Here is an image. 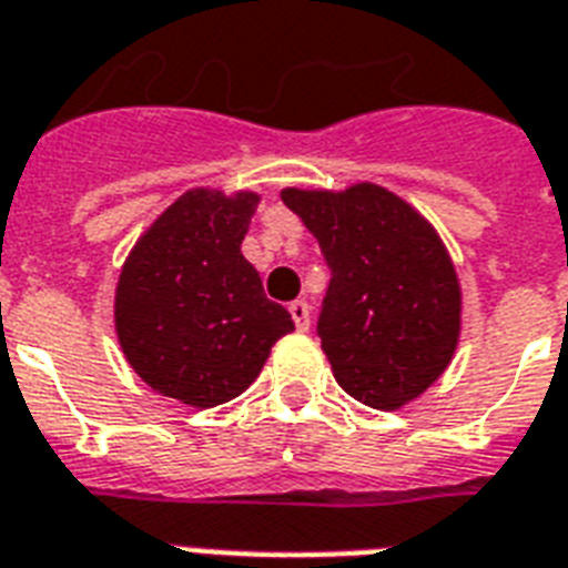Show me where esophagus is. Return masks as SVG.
Wrapping results in <instances>:
<instances>
[{"instance_id":"esophagus-1","label":"esophagus","mask_w":568,"mask_h":568,"mask_svg":"<svg viewBox=\"0 0 568 568\" xmlns=\"http://www.w3.org/2000/svg\"><path fill=\"white\" fill-rule=\"evenodd\" d=\"M288 313H292L297 331H310V303L306 301H292L288 303Z\"/></svg>"}]
</instances>
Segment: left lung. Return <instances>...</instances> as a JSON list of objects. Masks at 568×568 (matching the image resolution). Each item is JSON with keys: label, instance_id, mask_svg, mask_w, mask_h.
Instances as JSON below:
<instances>
[{"label": "left lung", "instance_id": "8db88e82", "mask_svg": "<svg viewBox=\"0 0 568 568\" xmlns=\"http://www.w3.org/2000/svg\"><path fill=\"white\" fill-rule=\"evenodd\" d=\"M283 202L331 267L318 336L333 378L369 408L417 399L444 375L462 331V288L438 232L378 184L288 187Z\"/></svg>", "mask_w": 568, "mask_h": 568}]
</instances>
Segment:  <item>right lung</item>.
Segmentation results:
<instances>
[{"mask_svg":"<svg viewBox=\"0 0 568 568\" xmlns=\"http://www.w3.org/2000/svg\"><path fill=\"white\" fill-rule=\"evenodd\" d=\"M258 196L187 190L130 250L115 288L121 352L151 389L190 408L241 396L292 315L241 253Z\"/></svg>","mask_w":568,"mask_h":568,"instance_id":"add662e5","label":"right lung"}]
</instances>
